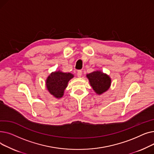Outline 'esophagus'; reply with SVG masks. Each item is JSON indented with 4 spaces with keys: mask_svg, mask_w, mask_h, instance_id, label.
<instances>
[{
    "mask_svg": "<svg viewBox=\"0 0 154 154\" xmlns=\"http://www.w3.org/2000/svg\"><path fill=\"white\" fill-rule=\"evenodd\" d=\"M82 70H78L77 71V76L79 77H81V75H82Z\"/></svg>",
    "mask_w": 154,
    "mask_h": 154,
    "instance_id": "esophagus-1",
    "label": "esophagus"
}]
</instances>
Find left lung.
<instances>
[{"label": "left lung", "mask_w": 154, "mask_h": 154, "mask_svg": "<svg viewBox=\"0 0 154 154\" xmlns=\"http://www.w3.org/2000/svg\"><path fill=\"white\" fill-rule=\"evenodd\" d=\"M90 84L94 91L98 94H102L107 91L110 85L111 80L106 74L100 71H96L87 75Z\"/></svg>", "instance_id": "left-lung-1"}]
</instances>
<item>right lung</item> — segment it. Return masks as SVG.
<instances>
[{
	"instance_id": "right-lung-1",
	"label": "right lung",
	"mask_w": 154,
	"mask_h": 154,
	"mask_svg": "<svg viewBox=\"0 0 154 154\" xmlns=\"http://www.w3.org/2000/svg\"><path fill=\"white\" fill-rule=\"evenodd\" d=\"M74 77L70 73L55 72L48 77L46 85L48 91L56 98H60L63 95L68 82Z\"/></svg>"
}]
</instances>
